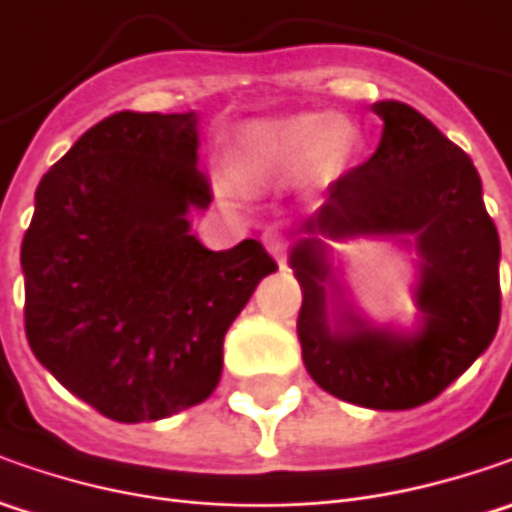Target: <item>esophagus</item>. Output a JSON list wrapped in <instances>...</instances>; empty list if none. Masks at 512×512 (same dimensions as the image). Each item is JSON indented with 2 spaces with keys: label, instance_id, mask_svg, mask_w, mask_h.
I'll return each instance as SVG.
<instances>
[{
  "label": "esophagus",
  "instance_id": "1",
  "mask_svg": "<svg viewBox=\"0 0 512 512\" xmlns=\"http://www.w3.org/2000/svg\"><path fill=\"white\" fill-rule=\"evenodd\" d=\"M262 242L265 247L279 259V262H285L287 256V245H290V236H287L282 227H267L265 233H262Z\"/></svg>",
  "mask_w": 512,
  "mask_h": 512
}]
</instances>
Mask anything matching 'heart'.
I'll list each match as a JSON object with an SVG mask.
<instances>
[{
	"instance_id": "obj_1",
	"label": "heart",
	"mask_w": 512,
	"mask_h": 512,
	"mask_svg": "<svg viewBox=\"0 0 512 512\" xmlns=\"http://www.w3.org/2000/svg\"><path fill=\"white\" fill-rule=\"evenodd\" d=\"M356 145L359 133L342 116L302 113L250 125L233 145L230 170L242 185H262L276 176H293L307 165L333 173L350 159ZM219 190L230 193L227 185H219Z\"/></svg>"
}]
</instances>
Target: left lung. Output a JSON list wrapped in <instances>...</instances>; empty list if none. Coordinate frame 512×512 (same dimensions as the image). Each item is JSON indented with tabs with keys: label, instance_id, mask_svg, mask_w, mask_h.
Returning a JSON list of instances; mask_svg holds the SVG:
<instances>
[{
	"label": "left lung",
	"instance_id": "left-lung-1",
	"mask_svg": "<svg viewBox=\"0 0 512 512\" xmlns=\"http://www.w3.org/2000/svg\"><path fill=\"white\" fill-rule=\"evenodd\" d=\"M384 130L376 153L330 185L307 227L330 236L410 233L424 256L422 333L393 336L330 330L327 270L310 242L290 253L302 285L299 342L307 373L322 390L373 410H410L436 399L493 342L502 319L499 233L470 156L419 110L376 102Z\"/></svg>",
	"mask_w": 512,
	"mask_h": 512
}]
</instances>
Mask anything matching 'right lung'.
Instances as JSON below:
<instances>
[{
    "label": "right lung",
    "instance_id": "right-lung-1",
    "mask_svg": "<svg viewBox=\"0 0 512 512\" xmlns=\"http://www.w3.org/2000/svg\"><path fill=\"white\" fill-rule=\"evenodd\" d=\"M196 125L193 110L113 113L36 187L25 336L56 382L113 422L205 402L227 327L279 267L256 239L213 253L187 233V207L213 199Z\"/></svg>",
    "mask_w": 512,
    "mask_h": 512
}]
</instances>
